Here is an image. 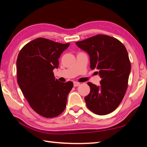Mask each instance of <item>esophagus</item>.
I'll use <instances>...</instances> for the list:
<instances>
[{"instance_id":"1","label":"esophagus","mask_w":147,"mask_h":147,"mask_svg":"<svg viewBox=\"0 0 147 147\" xmlns=\"http://www.w3.org/2000/svg\"><path fill=\"white\" fill-rule=\"evenodd\" d=\"M80 85V83L78 82H74V87H77Z\"/></svg>"}]
</instances>
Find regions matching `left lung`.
Returning a JSON list of instances; mask_svg holds the SVG:
<instances>
[{
    "mask_svg": "<svg viewBox=\"0 0 147 147\" xmlns=\"http://www.w3.org/2000/svg\"><path fill=\"white\" fill-rule=\"evenodd\" d=\"M76 44L88 53L91 69H96L101 78L98 86L88 83L90 93L85 96L87 107L99 115L111 113L121 104L128 88L131 63L126 47L116 38L102 34Z\"/></svg>",
    "mask_w": 147,
    "mask_h": 147,
    "instance_id": "obj_1",
    "label": "left lung"
}]
</instances>
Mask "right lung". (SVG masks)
Masks as SVG:
<instances>
[{"mask_svg":"<svg viewBox=\"0 0 147 147\" xmlns=\"http://www.w3.org/2000/svg\"><path fill=\"white\" fill-rule=\"evenodd\" d=\"M70 43L37 38L25 45L17 59V83L31 108L46 118L58 116L65 109L72 82H60L53 70Z\"/></svg>","mask_w":147,"mask_h":147,"instance_id":"1","label":"right lung"}]
</instances>
